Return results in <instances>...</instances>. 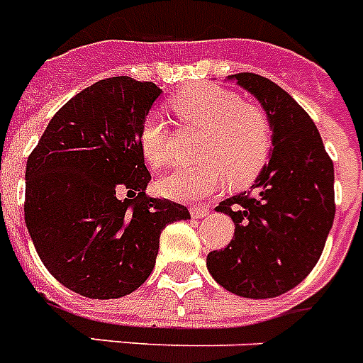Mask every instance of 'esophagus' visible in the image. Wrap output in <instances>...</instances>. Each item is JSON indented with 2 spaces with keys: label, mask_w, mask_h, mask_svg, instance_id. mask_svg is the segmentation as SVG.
<instances>
[{
  "label": "esophagus",
  "mask_w": 363,
  "mask_h": 363,
  "mask_svg": "<svg viewBox=\"0 0 363 363\" xmlns=\"http://www.w3.org/2000/svg\"><path fill=\"white\" fill-rule=\"evenodd\" d=\"M190 212H191V218H205V216H208L211 208L201 207V205H194V207L190 208Z\"/></svg>",
  "instance_id": "1"
}]
</instances>
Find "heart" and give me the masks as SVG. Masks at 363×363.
Here are the masks:
<instances>
[{
    "label": "heart",
    "instance_id": "1",
    "mask_svg": "<svg viewBox=\"0 0 363 363\" xmlns=\"http://www.w3.org/2000/svg\"><path fill=\"white\" fill-rule=\"evenodd\" d=\"M172 110L181 125L203 130L201 164L175 169L158 182L162 196L196 201L222 190L229 179L235 186L252 182L263 169L272 149V125L267 111L244 102L237 93L216 85H197L177 93ZM140 149L151 167L169 160V128L156 111L140 126Z\"/></svg>",
    "mask_w": 363,
    "mask_h": 363
}]
</instances>
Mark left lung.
<instances>
[{
    "label": "left lung",
    "mask_w": 363,
    "mask_h": 363,
    "mask_svg": "<svg viewBox=\"0 0 363 363\" xmlns=\"http://www.w3.org/2000/svg\"><path fill=\"white\" fill-rule=\"evenodd\" d=\"M233 78L263 104L274 151L252 190L216 207L235 222L231 242L207 255L211 276L244 298H274L308 276L334 223V162L317 126L278 84L253 72Z\"/></svg>",
    "instance_id": "obj_1"
}]
</instances>
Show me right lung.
Segmentation results:
<instances>
[{"label":"right lung","instance_id":"1","mask_svg":"<svg viewBox=\"0 0 363 363\" xmlns=\"http://www.w3.org/2000/svg\"><path fill=\"white\" fill-rule=\"evenodd\" d=\"M160 93L128 76L100 79L52 117L28 156L23 214L35 250L59 284L87 298L135 291L164 228L190 218L184 205L145 194L140 126Z\"/></svg>","mask_w":363,"mask_h":363}]
</instances>
